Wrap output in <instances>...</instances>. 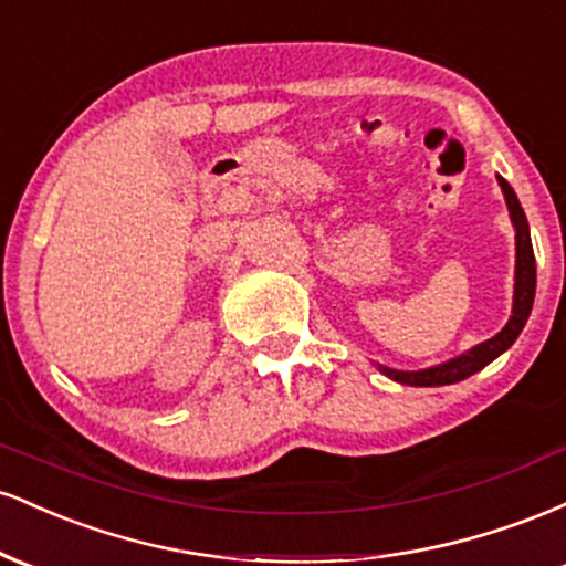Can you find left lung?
<instances>
[{"instance_id":"left-lung-1","label":"left lung","mask_w":566,"mask_h":566,"mask_svg":"<svg viewBox=\"0 0 566 566\" xmlns=\"http://www.w3.org/2000/svg\"><path fill=\"white\" fill-rule=\"evenodd\" d=\"M497 184L503 188L505 205H509L513 229H516V276H513V311L511 319L503 329L490 340L479 343L465 354L454 356V359L444 361V365L428 367V369H418V373H405V369H391V367H380L382 375L396 382H405V386H450V382L465 380L471 378L473 373L484 369L490 361H495L503 350H509L513 346L518 335H522L524 324L530 319L532 303H535V252H532V239H530V223L527 216H524L522 205H518L516 193L509 186V180L500 178Z\"/></svg>"}]
</instances>
